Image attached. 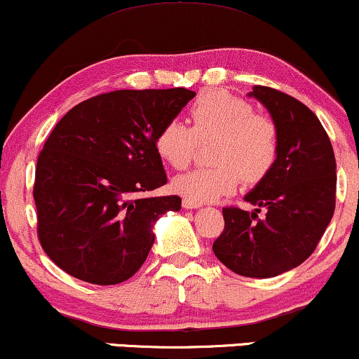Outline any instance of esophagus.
Instances as JSON below:
<instances>
[{
	"label": "esophagus",
	"mask_w": 359,
	"mask_h": 359,
	"mask_svg": "<svg viewBox=\"0 0 359 359\" xmlns=\"http://www.w3.org/2000/svg\"><path fill=\"white\" fill-rule=\"evenodd\" d=\"M200 203H195V201H191V200H187V198H184L183 200V208H187V210H193V208H200Z\"/></svg>",
	"instance_id": "34e87169"
}]
</instances>
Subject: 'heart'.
I'll use <instances>...</instances> for the list:
<instances>
[{
  "label": "heart",
  "mask_w": 359,
  "mask_h": 359,
  "mask_svg": "<svg viewBox=\"0 0 359 359\" xmlns=\"http://www.w3.org/2000/svg\"><path fill=\"white\" fill-rule=\"evenodd\" d=\"M191 128L170 121L156 136V153L175 170L193 161L198 141L215 137L210 159L215 164L172 180L178 195L195 203L230 195L240 180L259 183L271 172L279 154V130L271 117L254 114L250 102L225 90H206L189 107Z\"/></svg>",
  "instance_id": "heart-1"
}]
</instances>
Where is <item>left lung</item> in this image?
Returning a JSON list of instances; mask_svg holds the SVG:
<instances>
[{"instance_id":"8db88e82","label":"left lung","mask_w":359,"mask_h":359,"mask_svg":"<svg viewBox=\"0 0 359 359\" xmlns=\"http://www.w3.org/2000/svg\"><path fill=\"white\" fill-rule=\"evenodd\" d=\"M272 116L279 130L273 168L245 195L248 213L223 208L225 229L213 242L217 259L243 277L267 279L301 265L318 247L336 206V159L316 114L272 87L248 92ZM266 210L258 218L259 208Z\"/></svg>"}]
</instances>
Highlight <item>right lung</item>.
<instances>
[{
    "instance_id": "obj_1",
    "label": "right lung",
    "mask_w": 359,
    "mask_h": 359,
    "mask_svg": "<svg viewBox=\"0 0 359 359\" xmlns=\"http://www.w3.org/2000/svg\"><path fill=\"white\" fill-rule=\"evenodd\" d=\"M196 94L114 90L58 121L36 161L33 198L45 254L75 279L114 285L133 277L154 243V223L181 198L142 193L166 184L154 141Z\"/></svg>"
}]
</instances>
